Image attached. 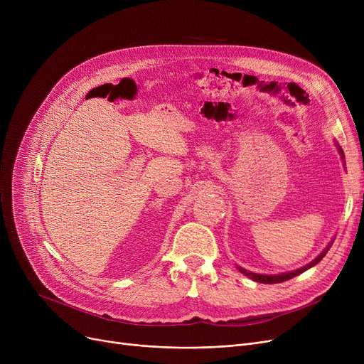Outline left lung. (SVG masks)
Here are the masks:
<instances>
[{
  "instance_id": "8db88e82",
  "label": "left lung",
  "mask_w": 364,
  "mask_h": 364,
  "mask_svg": "<svg viewBox=\"0 0 364 364\" xmlns=\"http://www.w3.org/2000/svg\"><path fill=\"white\" fill-rule=\"evenodd\" d=\"M339 149V153H341V158H342V161H343V151H342V149L341 147H338ZM332 243H333V240L328 245V247L326 250H324L314 261H311L309 265H305V267H302V269H299V270H295V272H291V273H283V274H274V276H269V274H257V273H252V272H246V270H243V269H240L239 267V270L245 274V276H247V277H251L252 280H255V282H259V283H280V282H284V280H289V279H292V277H295V276H298V274H301V273H304L305 270H309V269H311L313 265H316L318 261H321V258L328 254V251H329V247L332 246Z\"/></svg>"
}]
</instances>
